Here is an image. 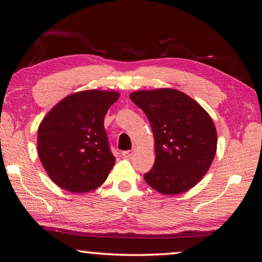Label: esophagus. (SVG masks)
<instances>
[{
  "instance_id": "esophagus-1",
  "label": "esophagus",
  "mask_w": 262,
  "mask_h": 262,
  "mask_svg": "<svg viewBox=\"0 0 262 262\" xmlns=\"http://www.w3.org/2000/svg\"><path fill=\"white\" fill-rule=\"evenodd\" d=\"M133 154H134V150H126V151H122V156L123 158H130Z\"/></svg>"
}]
</instances>
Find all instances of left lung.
Instances as JSON below:
<instances>
[{"label": "left lung", "mask_w": 262, "mask_h": 262, "mask_svg": "<svg viewBox=\"0 0 262 262\" xmlns=\"http://www.w3.org/2000/svg\"><path fill=\"white\" fill-rule=\"evenodd\" d=\"M133 103L147 115L155 137V164L144 174L150 187L166 195L194 187L215 157L217 134L210 115L173 89L136 91Z\"/></svg>", "instance_id": "obj_1"}]
</instances>
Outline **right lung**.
Listing matches in <instances>:
<instances>
[{
    "mask_svg": "<svg viewBox=\"0 0 262 262\" xmlns=\"http://www.w3.org/2000/svg\"><path fill=\"white\" fill-rule=\"evenodd\" d=\"M119 98L114 91L86 90L56 104L38 129V154L59 187L85 193L104 183L114 165L104 117Z\"/></svg>",
    "mask_w": 262,
    "mask_h": 262,
    "instance_id": "add662e5",
    "label": "right lung"
}]
</instances>
